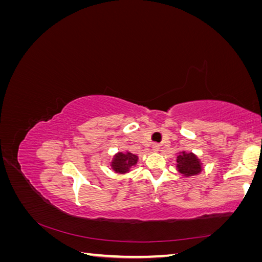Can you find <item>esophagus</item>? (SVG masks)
Returning <instances> with one entry per match:
<instances>
[{
  "label": "esophagus",
  "mask_w": 262,
  "mask_h": 262,
  "mask_svg": "<svg viewBox=\"0 0 262 262\" xmlns=\"http://www.w3.org/2000/svg\"><path fill=\"white\" fill-rule=\"evenodd\" d=\"M160 147H161V145L158 144V143H153V145H152V150H153V152H157V150L160 149Z\"/></svg>",
  "instance_id": "obj_1"
}]
</instances>
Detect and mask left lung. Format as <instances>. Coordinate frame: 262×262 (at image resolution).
<instances>
[{"label":"left lung","instance_id":"8db88e82","mask_svg":"<svg viewBox=\"0 0 262 262\" xmlns=\"http://www.w3.org/2000/svg\"><path fill=\"white\" fill-rule=\"evenodd\" d=\"M177 169L184 176L190 177L200 173L202 170V165L196 155L191 152L187 153L186 150H184L177 156Z\"/></svg>","mask_w":262,"mask_h":262}]
</instances>
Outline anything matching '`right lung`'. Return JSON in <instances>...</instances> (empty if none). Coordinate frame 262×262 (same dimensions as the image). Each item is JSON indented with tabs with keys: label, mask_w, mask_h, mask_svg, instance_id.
<instances>
[{
	"label": "right lung",
	"mask_w": 262,
	"mask_h": 262,
	"mask_svg": "<svg viewBox=\"0 0 262 262\" xmlns=\"http://www.w3.org/2000/svg\"><path fill=\"white\" fill-rule=\"evenodd\" d=\"M139 157L130 152H119L114 156V160L112 162V168L119 173H125L136 166L138 163Z\"/></svg>",
	"instance_id": "obj_1"
}]
</instances>
